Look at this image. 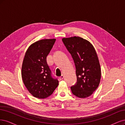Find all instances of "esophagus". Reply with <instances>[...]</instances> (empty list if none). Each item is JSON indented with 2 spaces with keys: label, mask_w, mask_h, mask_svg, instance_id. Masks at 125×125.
Segmentation results:
<instances>
[{
  "label": "esophagus",
  "mask_w": 125,
  "mask_h": 125,
  "mask_svg": "<svg viewBox=\"0 0 125 125\" xmlns=\"http://www.w3.org/2000/svg\"><path fill=\"white\" fill-rule=\"evenodd\" d=\"M63 78H64V76H63V75H62V76H61V77H60L59 78V80H61L63 79Z\"/></svg>",
  "instance_id": "34e87169"
}]
</instances>
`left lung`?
Here are the masks:
<instances>
[{"mask_svg": "<svg viewBox=\"0 0 125 125\" xmlns=\"http://www.w3.org/2000/svg\"><path fill=\"white\" fill-rule=\"evenodd\" d=\"M62 41L72 55L76 67L77 82L71 88L72 93L79 98L89 97L97 89L101 77L94 48L87 40L78 36L63 38Z\"/></svg>", "mask_w": 125, "mask_h": 125, "instance_id": "obj_1", "label": "left lung"}]
</instances>
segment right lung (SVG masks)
<instances>
[{
    "label": "right lung",
    "mask_w": 125,
    "mask_h": 125,
    "mask_svg": "<svg viewBox=\"0 0 125 125\" xmlns=\"http://www.w3.org/2000/svg\"><path fill=\"white\" fill-rule=\"evenodd\" d=\"M55 39H44L32 43L26 50L22 65L24 84L34 97L45 99L53 93L59 81L51 77L46 58Z\"/></svg>",
    "instance_id": "add662e5"
}]
</instances>
